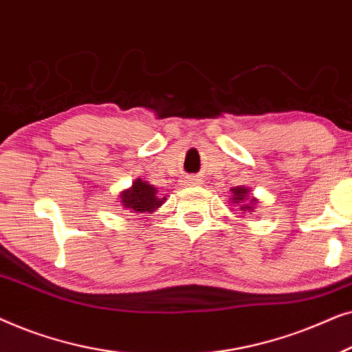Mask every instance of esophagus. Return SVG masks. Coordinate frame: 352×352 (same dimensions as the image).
<instances>
[{
	"mask_svg": "<svg viewBox=\"0 0 352 352\" xmlns=\"http://www.w3.org/2000/svg\"><path fill=\"white\" fill-rule=\"evenodd\" d=\"M189 181H192V182H200V179H199V177H197V176H194V177H190V179Z\"/></svg>",
	"mask_w": 352,
	"mask_h": 352,
	"instance_id": "1",
	"label": "esophagus"
}]
</instances>
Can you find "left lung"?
I'll list each match as a JSON object with an SVG mask.
<instances>
[{"label":"left lung","mask_w":352,"mask_h":352,"mask_svg":"<svg viewBox=\"0 0 352 352\" xmlns=\"http://www.w3.org/2000/svg\"><path fill=\"white\" fill-rule=\"evenodd\" d=\"M252 189L243 186H237L230 189V201H232L234 206H239V211L242 213H248L252 214L254 210H256V205L259 204V200L256 197H253V194H250Z\"/></svg>","instance_id":"left-lung-1"}]
</instances>
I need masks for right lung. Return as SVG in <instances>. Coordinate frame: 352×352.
<instances>
[{"mask_svg":"<svg viewBox=\"0 0 352 352\" xmlns=\"http://www.w3.org/2000/svg\"><path fill=\"white\" fill-rule=\"evenodd\" d=\"M120 204L129 213H153L163 205L166 199L158 197V190L141 177L134 179L129 189L120 192Z\"/></svg>","mask_w":352,"mask_h":352,"instance_id":"right-lung-1","label":"right lung"}]
</instances>
